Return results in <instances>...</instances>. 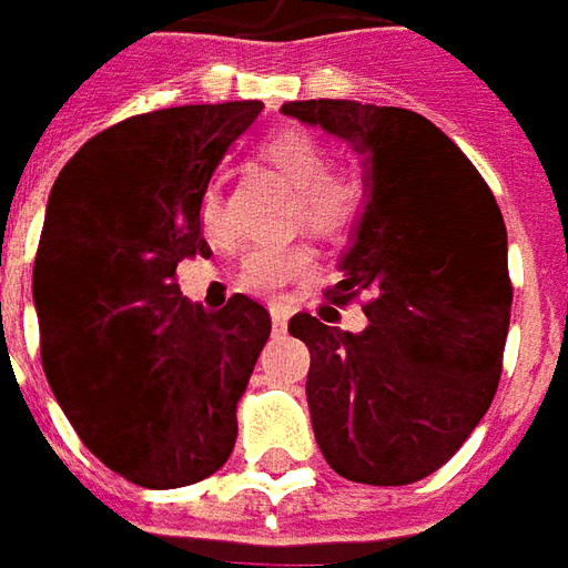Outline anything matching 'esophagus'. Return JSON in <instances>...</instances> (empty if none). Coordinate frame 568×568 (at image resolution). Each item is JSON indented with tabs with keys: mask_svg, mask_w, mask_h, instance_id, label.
Instances as JSON below:
<instances>
[{
	"mask_svg": "<svg viewBox=\"0 0 568 568\" xmlns=\"http://www.w3.org/2000/svg\"><path fill=\"white\" fill-rule=\"evenodd\" d=\"M271 322L273 332H285V325H288V313H285V307H271Z\"/></svg>",
	"mask_w": 568,
	"mask_h": 568,
	"instance_id": "1",
	"label": "esophagus"
}]
</instances>
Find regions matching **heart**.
I'll list each match as a JSON object with an SVG mask.
<instances>
[{
    "label": "heart",
    "instance_id": "heart-1",
    "mask_svg": "<svg viewBox=\"0 0 568 568\" xmlns=\"http://www.w3.org/2000/svg\"><path fill=\"white\" fill-rule=\"evenodd\" d=\"M258 158L273 173L295 185L288 222L304 224L313 234H344L365 206V185L356 173L325 166V145L304 130H280L261 142ZM200 224L210 236L224 234L222 194L210 187L200 200ZM313 252L304 243H276L248 252L240 267V285L252 295L273 297L285 285L307 276Z\"/></svg>",
    "mask_w": 568,
    "mask_h": 568
}]
</instances>
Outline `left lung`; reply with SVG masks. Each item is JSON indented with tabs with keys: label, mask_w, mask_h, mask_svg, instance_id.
Wrapping results in <instances>:
<instances>
[{
	"label": "left lung",
	"mask_w": 568,
	"mask_h": 568,
	"mask_svg": "<svg viewBox=\"0 0 568 568\" xmlns=\"http://www.w3.org/2000/svg\"><path fill=\"white\" fill-rule=\"evenodd\" d=\"M283 115L344 140L365 166L334 301L368 292V325L288 322L310 349L313 435L346 480L414 484L463 447L499 386L511 316L501 212L475 163L417 112L295 100Z\"/></svg>",
	"instance_id": "left-lung-1"
}]
</instances>
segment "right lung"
<instances>
[{"instance_id":"1","label":"right lung","mask_w":568,"mask_h":568,"mask_svg":"<svg viewBox=\"0 0 568 568\" xmlns=\"http://www.w3.org/2000/svg\"><path fill=\"white\" fill-rule=\"evenodd\" d=\"M264 103L179 105L97 133L60 170L32 267L42 365L84 447L149 489L197 484L234 450L271 313L182 297L179 261L206 255L200 200Z\"/></svg>"}]
</instances>
